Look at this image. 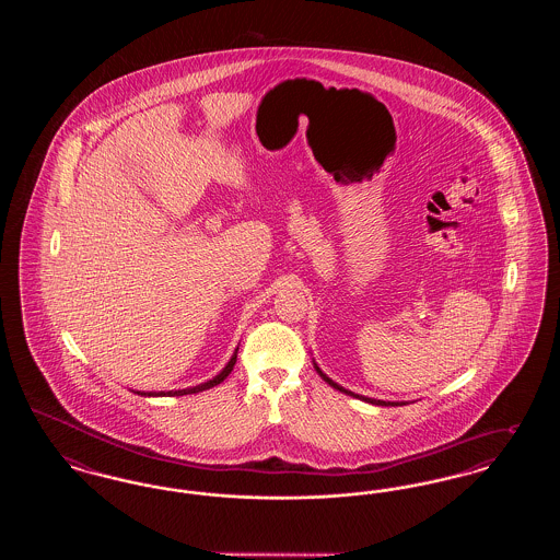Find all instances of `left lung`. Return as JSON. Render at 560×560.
Listing matches in <instances>:
<instances>
[{"label":"left lung","instance_id":"obj_1","mask_svg":"<svg viewBox=\"0 0 560 560\" xmlns=\"http://www.w3.org/2000/svg\"><path fill=\"white\" fill-rule=\"evenodd\" d=\"M315 368H317V365H315ZM317 372H319L320 377H323V380H325V382H327L329 386H334V388H336V390H340V393H347V395H350V397H357V399L368 400V402H372V405H382V407H384V405H386V407H388V405H393V407H395V405H400V402H386V400L368 399V397H359V395L350 393V390H347V388H342L340 384L331 382V380H329V377H327L325 373L320 372L319 368H317Z\"/></svg>","mask_w":560,"mask_h":560}]
</instances>
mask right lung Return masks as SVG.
Segmentation results:
<instances>
[{
    "instance_id": "add662e5",
    "label": "right lung",
    "mask_w": 560,
    "mask_h": 560,
    "mask_svg": "<svg viewBox=\"0 0 560 560\" xmlns=\"http://www.w3.org/2000/svg\"><path fill=\"white\" fill-rule=\"evenodd\" d=\"M235 363H237V352L231 357V361L226 363V368L222 370V372L218 373L213 380L210 382H206V384H199V386H195V388H187V390H170V393H149V397H183V395H192V393H201V390H208V388H213V386H218L220 382H224L226 377H229V373L233 372V368H235ZM138 395H147V393H138Z\"/></svg>"
}]
</instances>
